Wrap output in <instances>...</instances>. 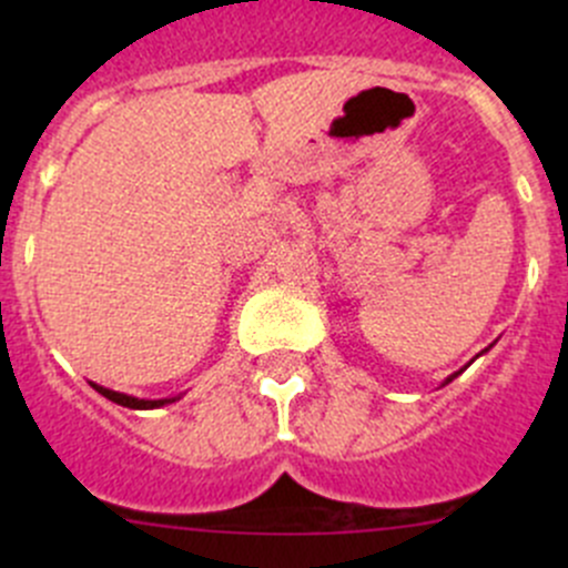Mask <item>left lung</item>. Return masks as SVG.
<instances>
[{"instance_id": "8db88e82", "label": "left lung", "mask_w": 568, "mask_h": 568, "mask_svg": "<svg viewBox=\"0 0 568 568\" xmlns=\"http://www.w3.org/2000/svg\"><path fill=\"white\" fill-rule=\"evenodd\" d=\"M456 379V374L454 376H448V379H445V385H448V382H454Z\"/></svg>"}]
</instances>
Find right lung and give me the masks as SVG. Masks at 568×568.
I'll use <instances>...</instances> for the list:
<instances>
[{"instance_id": "1", "label": "right lung", "mask_w": 568, "mask_h": 568, "mask_svg": "<svg viewBox=\"0 0 568 568\" xmlns=\"http://www.w3.org/2000/svg\"><path fill=\"white\" fill-rule=\"evenodd\" d=\"M95 390H99L104 398L114 400V404L120 406H129V409H159V406L164 404H173L175 398H159V400H145V398H134V395H125V393H114L109 390V387H101V385H93Z\"/></svg>"}]
</instances>
